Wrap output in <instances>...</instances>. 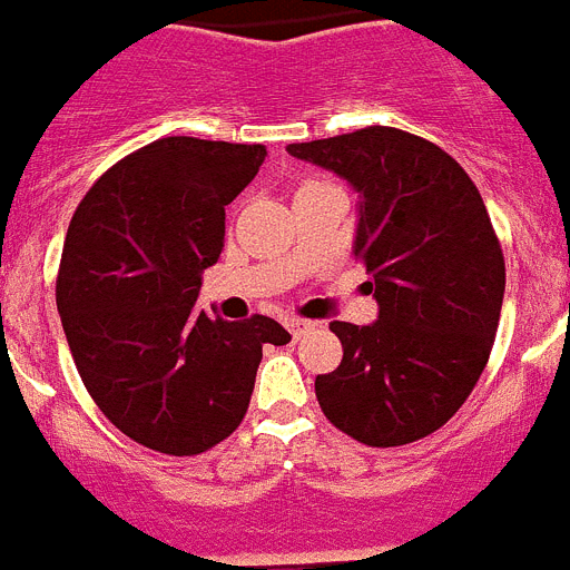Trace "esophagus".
Listing matches in <instances>:
<instances>
[{
    "mask_svg": "<svg viewBox=\"0 0 570 570\" xmlns=\"http://www.w3.org/2000/svg\"><path fill=\"white\" fill-rule=\"evenodd\" d=\"M313 327H315V322H304V318H286V330L293 333V338H301Z\"/></svg>",
    "mask_w": 570,
    "mask_h": 570,
    "instance_id": "1",
    "label": "esophagus"
}]
</instances>
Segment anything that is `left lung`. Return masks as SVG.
Listing matches in <instances>:
<instances>
[{
    "mask_svg": "<svg viewBox=\"0 0 570 570\" xmlns=\"http://www.w3.org/2000/svg\"><path fill=\"white\" fill-rule=\"evenodd\" d=\"M286 153L358 194L353 257L380 304L374 324H330L344 356L315 376L324 417L382 449L438 432L475 389L499 330L504 255L484 199L449 153L394 127Z\"/></svg>",
    "mask_w": 570,
    "mask_h": 570,
    "instance_id": "left-lung-1",
    "label": "left lung"
}]
</instances>
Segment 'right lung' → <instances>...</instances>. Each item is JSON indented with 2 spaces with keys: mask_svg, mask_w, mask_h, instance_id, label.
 Instances as JSON below:
<instances>
[{
  "mask_svg": "<svg viewBox=\"0 0 570 570\" xmlns=\"http://www.w3.org/2000/svg\"><path fill=\"white\" fill-rule=\"evenodd\" d=\"M263 145L159 138L95 181L66 232L57 313L86 391L115 429L165 455H199L240 425L275 318L196 309L226 237V205Z\"/></svg>",
  "mask_w": 570,
  "mask_h": 570,
  "instance_id": "add662e5",
  "label": "right lung"
}]
</instances>
